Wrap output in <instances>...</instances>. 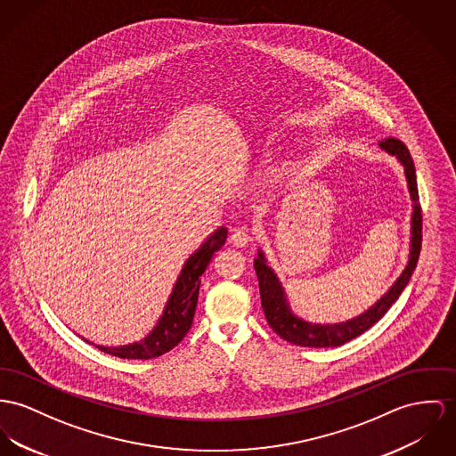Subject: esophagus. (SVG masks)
<instances>
[{
	"instance_id": "obj_1",
	"label": "esophagus",
	"mask_w": 456,
	"mask_h": 456,
	"mask_svg": "<svg viewBox=\"0 0 456 456\" xmlns=\"http://www.w3.org/2000/svg\"><path fill=\"white\" fill-rule=\"evenodd\" d=\"M249 241H251V236L246 229H236L231 234V245L236 246V248H245Z\"/></svg>"
}]
</instances>
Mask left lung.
Returning a JSON list of instances; mask_svg holds the SVG:
<instances>
[{
	"label": "left lung",
	"mask_w": 456,
	"mask_h": 456,
	"mask_svg": "<svg viewBox=\"0 0 456 456\" xmlns=\"http://www.w3.org/2000/svg\"><path fill=\"white\" fill-rule=\"evenodd\" d=\"M382 151L387 154L395 156L397 161L404 168V175L408 182L410 196L413 201V213H411V243H410V256L404 271L401 276L394 281V284L388 288L384 297L377 300L368 311L362 314L355 315L349 321L333 322V324H319L309 322L302 317L291 313L286 293L281 286L276 273L267 265V258L262 249H258V256L255 258V273L258 278L260 286V300L262 309L267 317V322L271 328L280 335L282 340L302 346V347H338L346 342H351L352 338L359 337L366 330H370L377 321H380L387 311L392 307V304L399 298L410 278L417 267L421 248V208L419 200V187H417V174L415 165L411 159V154L408 147L397 139H386L379 143Z\"/></svg>",
	"instance_id": "obj_1"
}]
</instances>
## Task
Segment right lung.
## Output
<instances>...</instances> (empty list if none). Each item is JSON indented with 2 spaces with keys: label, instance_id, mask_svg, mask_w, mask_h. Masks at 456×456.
I'll return each instance as SVG.
<instances>
[{
  "label": "right lung",
  "instance_id": "add662e5",
  "mask_svg": "<svg viewBox=\"0 0 456 456\" xmlns=\"http://www.w3.org/2000/svg\"><path fill=\"white\" fill-rule=\"evenodd\" d=\"M225 240L227 229L218 227L210 238L185 260L174 286V291L165 305L163 315L145 338H142L141 342L121 347H95L121 359H152L172 351L191 330L198 305L201 276L210 265L213 255L225 245Z\"/></svg>",
  "mask_w": 456,
  "mask_h": 456
}]
</instances>
